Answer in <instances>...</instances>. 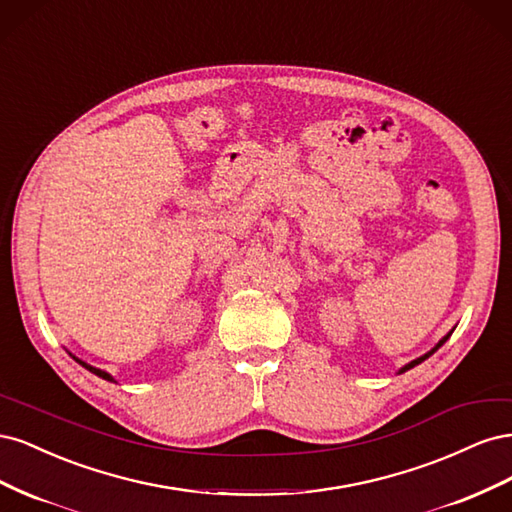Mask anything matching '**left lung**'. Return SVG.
Returning <instances> with one entry per match:
<instances>
[{"mask_svg":"<svg viewBox=\"0 0 512 512\" xmlns=\"http://www.w3.org/2000/svg\"><path fill=\"white\" fill-rule=\"evenodd\" d=\"M448 337H451V333H448V335H446V337H444V339H442V342H440V344H438V346H436V348H433V350H431V352H427V354H425V356H421V359H416V361H412V363H408V365H406V367H404V369H401V371H408V369H412V367H414V365H418V363H423V361H425V359H429V356H431V354H433V352H436V350H438V348H440V346H442V344H444V342H446V339H448Z\"/></svg>","mask_w":512,"mask_h":512,"instance_id":"left-lung-1","label":"left lung"}]
</instances>
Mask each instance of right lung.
Wrapping results in <instances>:
<instances>
[{"label": "right lung", "instance_id": "add662e5", "mask_svg": "<svg viewBox=\"0 0 512 512\" xmlns=\"http://www.w3.org/2000/svg\"><path fill=\"white\" fill-rule=\"evenodd\" d=\"M74 359H76V356H74ZM76 361H79V359H76ZM85 369H89L91 371V374H96V376H100V378H104V380H111L113 382V378L111 376H108L106 374V371H102V369H96V367H91V365H87V363H83V361H79Z\"/></svg>", "mask_w": 512, "mask_h": 512}]
</instances>
